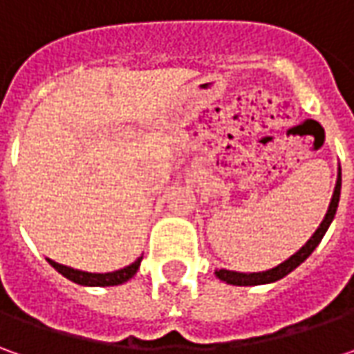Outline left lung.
Returning a JSON list of instances; mask_svg holds the SVG:
<instances>
[{
	"instance_id": "left-lung-1",
	"label": "left lung",
	"mask_w": 354,
	"mask_h": 354,
	"mask_svg": "<svg viewBox=\"0 0 354 354\" xmlns=\"http://www.w3.org/2000/svg\"><path fill=\"white\" fill-rule=\"evenodd\" d=\"M339 195H341V171H339V179H337V185H335V193L333 198H331V205H329V211L325 214L323 223H321L319 228L315 230V234L307 240L306 246H301V248L295 252L292 258H288L286 262H281V264L276 266V268H272V270H268V272H254V274H240V272H230V270H216V276L223 279V281H226V283H232V286H260V283H270V281H276V279L288 276L292 270H295L311 252L317 248V244L321 242L323 234L327 232V228H329L331 221H333L335 212H337Z\"/></svg>"
}]
</instances>
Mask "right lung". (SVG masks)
<instances>
[{
	"label": "right lung",
	"mask_w": 354,
	"mask_h": 354,
	"mask_svg": "<svg viewBox=\"0 0 354 354\" xmlns=\"http://www.w3.org/2000/svg\"><path fill=\"white\" fill-rule=\"evenodd\" d=\"M142 258H138L133 264L126 266L118 272H110V274H88V272H80V270H73V268H66V266L57 264L53 260H48V264L53 266L57 272H61L64 278L73 279L76 283H82V286H118V283H124L128 281L140 268Z\"/></svg>",
	"instance_id": "obj_1"
}]
</instances>
